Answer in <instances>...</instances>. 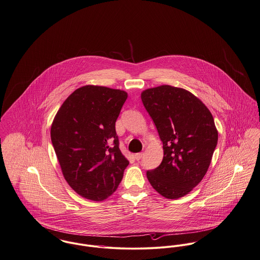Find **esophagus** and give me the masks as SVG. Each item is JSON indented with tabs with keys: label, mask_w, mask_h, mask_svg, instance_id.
I'll use <instances>...</instances> for the list:
<instances>
[{
	"label": "esophagus",
	"mask_w": 260,
	"mask_h": 260,
	"mask_svg": "<svg viewBox=\"0 0 260 260\" xmlns=\"http://www.w3.org/2000/svg\"><path fill=\"white\" fill-rule=\"evenodd\" d=\"M135 158H136L137 161H139V160L142 158V153H137V154L135 155Z\"/></svg>",
	"instance_id": "esophagus-1"
}]
</instances>
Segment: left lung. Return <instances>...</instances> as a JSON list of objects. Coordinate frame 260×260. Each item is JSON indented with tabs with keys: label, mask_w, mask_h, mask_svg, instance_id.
<instances>
[{
	"label": "left lung",
	"mask_w": 260,
	"mask_h": 260,
	"mask_svg": "<svg viewBox=\"0 0 260 260\" xmlns=\"http://www.w3.org/2000/svg\"><path fill=\"white\" fill-rule=\"evenodd\" d=\"M141 100L163 142L161 164L146 172L153 188L168 199L187 194L205 176L218 141L207 107L183 88L161 85L141 93Z\"/></svg>",
	"instance_id": "8db88e82"
}]
</instances>
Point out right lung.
<instances>
[{"label":"right lung","instance_id":"obj_1","mask_svg":"<svg viewBox=\"0 0 260 260\" xmlns=\"http://www.w3.org/2000/svg\"><path fill=\"white\" fill-rule=\"evenodd\" d=\"M126 98L120 89L85 85L73 92L55 116L51 140L62 175L84 199H107L129 163L119 148L115 126Z\"/></svg>","mask_w":260,"mask_h":260}]
</instances>
